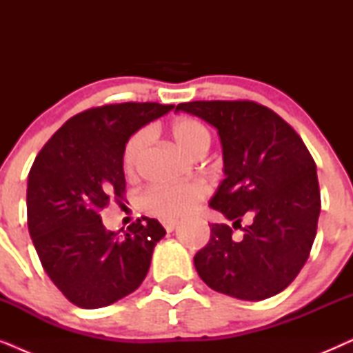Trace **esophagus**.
I'll return each mask as SVG.
<instances>
[{"label": "esophagus", "mask_w": 353, "mask_h": 353, "mask_svg": "<svg viewBox=\"0 0 353 353\" xmlns=\"http://www.w3.org/2000/svg\"><path fill=\"white\" fill-rule=\"evenodd\" d=\"M162 225H163V228L168 231V233H172V231L176 228L178 221L176 220H162Z\"/></svg>", "instance_id": "esophagus-1"}]
</instances>
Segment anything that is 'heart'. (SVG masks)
Here are the masks:
<instances>
[{"label":"heart","instance_id":"1","mask_svg":"<svg viewBox=\"0 0 353 353\" xmlns=\"http://www.w3.org/2000/svg\"><path fill=\"white\" fill-rule=\"evenodd\" d=\"M170 137L183 152L191 157H201L210 148L212 134L201 120L191 117L176 119L170 125ZM149 133L146 130L134 133L123 148L122 163L127 175L138 170L146 152ZM207 188L199 181L178 183V185H156L146 190L139 197V209L144 214L159 216L163 220L180 219L204 201Z\"/></svg>","mask_w":353,"mask_h":353}]
</instances>
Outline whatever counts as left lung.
<instances>
[{"label": "left lung", "instance_id": "8db88e82", "mask_svg": "<svg viewBox=\"0 0 353 353\" xmlns=\"http://www.w3.org/2000/svg\"><path fill=\"white\" fill-rule=\"evenodd\" d=\"M176 110L219 130L225 180L209 207L243 228L209 223L210 239L194 255L207 286L243 301L281 292L305 265L321 210L316 165L302 138L255 101H192ZM244 218L245 227L240 226Z\"/></svg>", "mask_w": 353, "mask_h": 353}]
</instances>
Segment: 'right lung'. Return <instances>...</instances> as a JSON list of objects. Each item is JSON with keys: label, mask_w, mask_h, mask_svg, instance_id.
Returning <instances> with one entry per match:
<instances>
[{"label": "right lung", "mask_w": 353, "mask_h": 353, "mask_svg": "<svg viewBox=\"0 0 353 353\" xmlns=\"http://www.w3.org/2000/svg\"><path fill=\"white\" fill-rule=\"evenodd\" d=\"M172 109L159 103L86 109L35 157L27 185L28 231L48 276L77 307L110 305L146 278L165 230L141 216L119 236L104 228L101 210L125 197L122 156L130 137Z\"/></svg>", "instance_id": "add662e5"}]
</instances>
